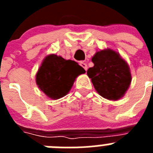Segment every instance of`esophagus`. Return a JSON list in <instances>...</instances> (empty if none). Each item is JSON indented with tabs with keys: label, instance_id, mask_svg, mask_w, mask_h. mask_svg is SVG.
I'll list each match as a JSON object with an SVG mask.
<instances>
[{
	"label": "esophagus",
	"instance_id": "obj_1",
	"mask_svg": "<svg viewBox=\"0 0 153 153\" xmlns=\"http://www.w3.org/2000/svg\"><path fill=\"white\" fill-rule=\"evenodd\" d=\"M79 65H80L81 67H83V68L86 71L87 70V68H88V67H87V64H86V63H83V62H80V63H79Z\"/></svg>",
	"mask_w": 153,
	"mask_h": 153
}]
</instances>
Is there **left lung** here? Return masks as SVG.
<instances>
[{"label": "left lung", "instance_id": "1", "mask_svg": "<svg viewBox=\"0 0 153 153\" xmlns=\"http://www.w3.org/2000/svg\"><path fill=\"white\" fill-rule=\"evenodd\" d=\"M94 63L87 75L97 93L110 100L123 97L131 83L130 70L118 53L110 49L98 51L92 58Z\"/></svg>", "mask_w": 153, "mask_h": 153}]
</instances>
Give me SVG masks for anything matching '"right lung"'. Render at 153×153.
<instances>
[{"mask_svg": "<svg viewBox=\"0 0 153 153\" xmlns=\"http://www.w3.org/2000/svg\"><path fill=\"white\" fill-rule=\"evenodd\" d=\"M86 72L76 62L60 56L48 55L36 75V83L41 91L53 100L67 95L76 78Z\"/></svg>", "mask_w": 153, "mask_h": 153, "instance_id": "right-lung-1", "label": "right lung"}]
</instances>
